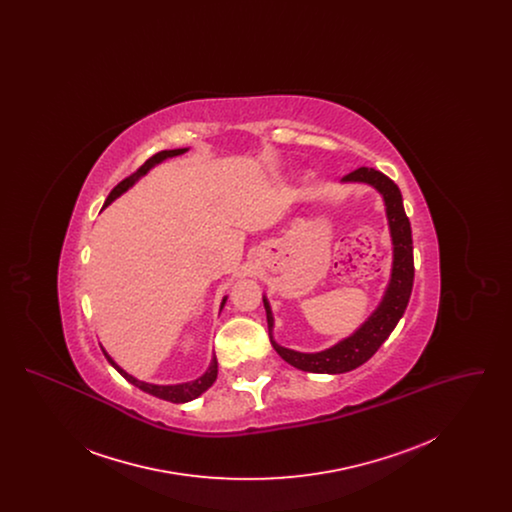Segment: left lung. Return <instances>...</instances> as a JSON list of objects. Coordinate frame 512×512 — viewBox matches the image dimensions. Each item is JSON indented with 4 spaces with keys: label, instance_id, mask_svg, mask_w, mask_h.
Instances as JSON below:
<instances>
[{
    "label": "left lung",
    "instance_id": "8db88e82",
    "mask_svg": "<svg viewBox=\"0 0 512 512\" xmlns=\"http://www.w3.org/2000/svg\"><path fill=\"white\" fill-rule=\"evenodd\" d=\"M343 182H361L376 188L386 203V215L390 222L391 244H393V265H391V278L386 293L382 297V303L378 309L365 320V324L351 334L349 338L341 340L330 349H324L320 353H299L293 349H286L272 340L270 343L276 349V353L290 365L305 370V372H320V374H341L349 372L357 366L366 363L384 341L390 338L393 328L397 326L399 318L403 317L409 297L413 292L414 259H413V234H411V222L405 215L403 197L397 188V184L388 178L386 174L368 167H361L357 171L349 172L343 176ZM265 301L267 309L268 332H272V311Z\"/></svg>",
    "mask_w": 512,
    "mask_h": 512
}]
</instances>
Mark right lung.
Masks as SVG:
<instances>
[{"label": "right lung", "mask_w": 512, "mask_h": 512, "mask_svg": "<svg viewBox=\"0 0 512 512\" xmlns=\"http://www.w3.org/2000/svg\"><path fill=\"white\" fill-rule=\"evenodd\" d=\"M186 151H188V147H182V149H165V151H159V153H155L153 157H149L146 163H144L138 171L132 172L128 178H124L122 182H119V184L113 188V192H111L109 197L105 199V205H103V207L111 205V201H115V199H117L119 195L124 194L130 186H134V182H136V180H140V178H142L149 169H153L155 165H159L161 161H165V159H169V157L182 155V153H186ZM224 303H226V297L222 299L220 309L224 307ZM103 355L107 357V361L111 363V366H115V368L121 372L122 376H124L130 384H134L136 388L146 391L149 395H155V397L165 399V401H171V403H186V401H192L195 397H199L203 391H207L211 386H213V382L217 380V372H219L217 359L213 357V361H211V366L207 368V372H205L203 376H199V378L194 380V382L176 384V386H155V384H147V382H142V380H136L134 376H130L128 372H124L121 366L117 365V363H115V361L105 353V349H103Z\"/></svg>", "instance_id": "add662e5"}]
</instances>
